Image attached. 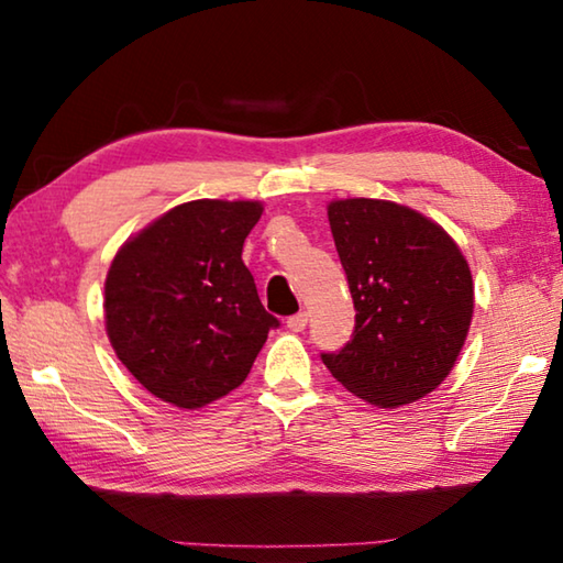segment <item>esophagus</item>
<instances>
[{"mask_svg":"<svg viewBox=\"0 0 563 563\" xmlns=\"http://www.w3.org/2000/svg\"><path fill=\"white\" fill-rule=\"evenodd\" d=\"M308 312H298V316H292V318H288V330H292V332H300V330H305V325H308Z\"/></svg>","mask_w":563,"mask_h":563,"instance_id":"1","label":"esophagus"}]
</instances>
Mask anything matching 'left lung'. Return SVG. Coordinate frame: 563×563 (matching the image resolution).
<instances>
[{"label":"left lung","instance_id":"8db88e82","mask_svg":"<svg viewBox=\"0 0 563 563\" xmlns=\"http://www.w3.org/2000/svg\"><path fill=\"white\" fill-rule=\"evenodd\" d=\"M328 221L357 316L352 340L322 362L369 405H412L444 383L464 347L470 263L440 223L395 201L338 198Z\"/></svg>","mask_w":563,"mask_h":563}]
</instances>
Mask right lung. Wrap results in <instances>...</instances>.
Listing matches in <instances>:
<instances>
[{"instance_id": "obj_1", "label": "right lung", "mask_w": 563, "mask_h": 563, "mask_svg": "<svg viewBox=\"0 0 563 563\" xmlns=\"http://www.w3.org/2000/svg\"><path fill=\"white\" fill-rule=\"evenodd\" d=\"M261 216V201L198 198L158 216L113 255L103 285L109 342L164 402L198 409L233 393L278 328L241 258Z\"/></svg>"}]
</instances>
